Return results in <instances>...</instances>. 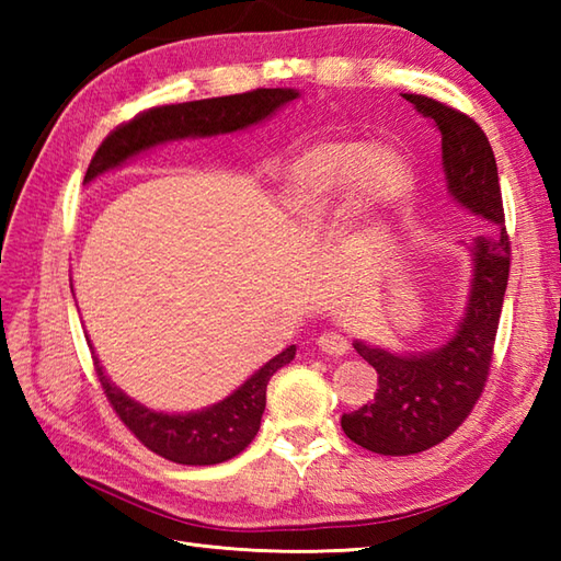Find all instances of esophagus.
<instances>
[{"instance_id": "obj_1", "label": "esophagus", "mask_w": 561, "mask_h": 561, "mask_svg": "<svg viewBox=\"0 0 561 561\" xmlns=\"http://www.w3.org/2000/svg\"><path fill=\"white\" fill-rule=\"evenodd\" d=\"M318 350L323 354H330V356H342V354H347L350 342H347V337L340 335V332H323V335L318 337Z\"/></svg>"}]
</instances>
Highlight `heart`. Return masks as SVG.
Listing matches in <instances>:
<instances>
[{
    "label": "heart",
    "instance_id": "heart-1",
    "mask_svg": "<svg viewBox=\"0 0 561 561\" xmlns=\"http://www.w3.org/2000/svg\"><path fill=\"white\" fill-rule=\"evenodd\" d=\"M410 185V161L398 147L332 139L304 149L284 169L279 197L308 233L344 214L350 241L366 248L388 229Z\"/></svg>",
    "mask_w": 561,
    "mask_h": 561
}]
</instances>
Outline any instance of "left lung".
Listing matches in <instances>:
<instances>
[{"instance_id":"8db88e82","label":"left lung","mask_w":561,"mask_h":561,"mask_svg":"<svg viewBox=\"0 0 561 561\" xmlns=\"http://www.w3.org/2000/svg\"><path fill=\"white\" fill-rule=\"evenodd\" d=\"M402 99L438 129L450 197L494 224V231L468 245L472 253L468 304L444 344L420 354H396L354 340V350L376 368L378 390L374 402L342 414V428L354 444L380 456H412L440 444L480 400L490 376L511 265L496 159L482 127L428 96L402 93Z\"/></svg>"}]
</instances>
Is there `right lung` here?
Instances as JSON below:
<instances>
[{
	"mask_svg": "<svg viewBox=\"0 0 561 561\" xmlns=\"http://www.w3.org/2000/svg\"><path fill=\"white\" fill-rule=\"evenodd\" d=\"M296 99H299L296 89H255L236 93V96L151 108L103 139L96 157L89 163L87 175H83V185L96 181L103 173L121 169L137 153L159 145L187 137L241 133V129L265 123L267 117ZM91 354L105 398L111 400L117 416L141 444L157 456L181 465H217L238 456L255 438L262 412H265L270 378L294 359L296 344L260 366L231 396L209 404V408L185 414L157 412L133 400L105 376L93 344Z\"/></svg>",
	"mask_w": 561,
	"mask_h": 561,
	"instance_id": "add662e5",
	"label": "right lung"
}]
</instances>
